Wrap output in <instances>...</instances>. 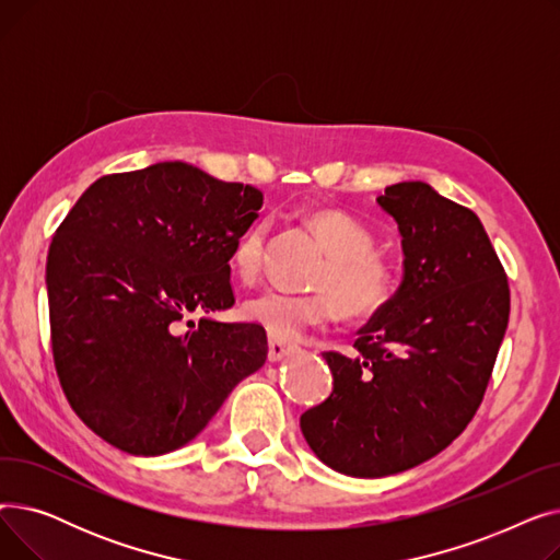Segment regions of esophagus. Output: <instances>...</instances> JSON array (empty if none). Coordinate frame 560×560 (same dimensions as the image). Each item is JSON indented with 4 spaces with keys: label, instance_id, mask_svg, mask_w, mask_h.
<instances>
[{
    "label": "esophagus",
    "instance_id": "1",
    "mask_svg": "<svg viewBox=\"0 0 560 560\" xmlns=\"http://www.w3.org/2000/svg\"><path fill=\"white\" fill-rule=\"evenodd\" d=\"M295 349H298V345H292V342H288V340H281V338H272V336H270V340H268V359H270L272 363H277V361L290 357Z\"/></svg>",
    "mask_w": 560,
    "mask_h": 560
}]
</instances>
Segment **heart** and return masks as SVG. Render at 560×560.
I'll return each mask as SVG.
<instances>
[{
  "label": "heart",
  "instance_id": "1",
  "mask_svg": "<svg viewBox=\"0 0 560 560\" xmlns=\"http://www.w3.org/2000/svg\"><path fill=\"white\" fill-rule=\"evenodd\" d=\"M319 245L329 254L313 281L317 292L295 295L285 290H262L243 304V317L272 338H298L306 329L329 327L342 313L347 319H372L384 313L399 290L397 265L374 252V233L347 213L322 209L306 218ZM270 222L249 224L231 252V270L241 281H254L268 249Z\"/></svg>",
  "mask_w": 560,
  "mask_h": 560
}]
</instances>
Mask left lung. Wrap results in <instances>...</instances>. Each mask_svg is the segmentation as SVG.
<instances>
[{
    "instance_id": "8db88e82",
    "label": "left lung",
    "mask_w": 560,
    "mask_h": 560,
    "mask_svg": "<svg viewBox=\"0 0 560 560\" xmlns=\"http://www.w3.org/2000/svg\"><path fill=\"white\" fill-rule=\"evenodd\" d=\"M401 233L395 302L327 351L331 395L300 418L336 472L376 479L443 452L483 401L511 313L509 277L481 220L422 182L376 197Z\"/></svg>"
}]
</instances>
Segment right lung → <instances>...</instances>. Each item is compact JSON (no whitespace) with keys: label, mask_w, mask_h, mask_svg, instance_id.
<instances>
[{"label":"right lung","mask_w":560,"mask_h":560,"mask_svg":"<svg viewBox=\"0 0 560 560\" xmlns=\"http://www.w3.org/2000/svg\"><path fill=\"white\" fill-rule=\"evenodd\" d=\"M260 203L254 186L174 161L102 176L56 229L54 368L74 413L113 447H184L268 359L252 322L188 319L235 304L229 260Z\"/></svg>","instance_id":"add662e5"}]
</instances>
